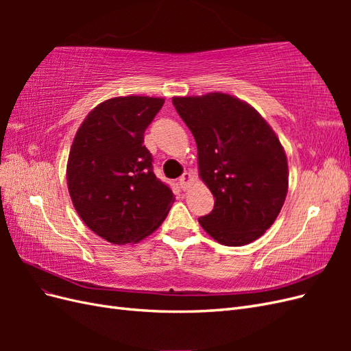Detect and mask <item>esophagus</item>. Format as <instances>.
I'll list each match as a JSON object with an SVG mask.
<instances>
[{"instance_id":"obj_1","label":"esophagus","mask_w":351,"mask_h":351,"mask_svg":"<svg viewBox=\"0 0 351 351\" xmlns=\"http://www.w3.org/2000/svg\"><path fill=\"white\" fill-rule=\"evenodd\" d=\"M192 182H193V177H192V174H190V173H184L182 177L178 178L180 187H182L183 190H187L189 186H190V183H192Z\"/></svg>"}]
</instances>
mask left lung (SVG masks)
<instances>
[{
  "label": "left lung",
  "mask_w": 351,
  "mask_h": 351,
  "mask_svg": "<svg viewBox=\"0 0 351 351\" xmlns=\"http://www.w3.org/2000/svg\"><path fill=\"white\" fill-rule=\"evenodd\" d=\"M173 104L193 133L199 176L215 197L199 224L224 246L259 239L277 219L289 190L277 134L247 102L227 93L174 97Z\"/></svg>",
  "instance_id": "8db88e82"
}]
</instances>
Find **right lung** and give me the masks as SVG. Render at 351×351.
Masks as SVG:
<instances>
[{"mask_svg": "<svg viewBox=\"0 0 351 351\" xmlns=\"http://www.w3.org/2000/svg\"><path fill=\"white\" fill-rule=\"evenodd\" d=\"M154 97L101 102L70 147L67 186L74 209L95 234L112 244L137 243L167 218L174 195L156 178L143 134L162 108Z\"/></svg>", "mask_w": 351, "mask_h": 351, "instance_id": "1", "label": "right lung"}]
</instances>
